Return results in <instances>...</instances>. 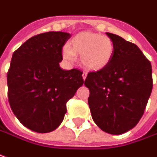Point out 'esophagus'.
Masks as SVG:
<instances>
[{"mask_svg":"<svg viewBox=\"0 0 157 157\" xmlns=\"http://www.w3.org/2000/svg\"><path fill=\"white\" fill-rule=\"evenodd\" d=\"M82 77H83V79L85 80V79L86 78V77H87V72H86V71H84L83 74H82Z\"/></svg>","mask_w":157,"mask_h":157,"instance_id":"34e87169","label":"esophagus"}]
</instances>
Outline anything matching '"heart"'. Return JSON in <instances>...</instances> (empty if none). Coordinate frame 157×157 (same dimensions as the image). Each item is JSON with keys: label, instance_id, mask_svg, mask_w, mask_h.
Listing matches in <instances>:
<instances>
[{"label": "heart", "instance_id": "heart-1", "mask_svg": "<svg viewBox=\"0 0 157 157\" xmlns=\"http://www.w3.org/2000/svg\"><path fill=\"white\" fill-rule=\"evenodd\" d=\"M113 52V43L108 36L92 32L76 35L71 40V47L65 44L62 50L65 60L74 62L77 54L81 55L82 64L94 71L105 68L110 63Z\"/></svg>", "mask_w": 157, "mask_h": 157}]
</instances>
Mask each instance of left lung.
Returning <instances> with one entry per match:
<instances>
[{
  "label": "left lung",
  "instance_id": "8db88e82",
  "mask_svg": "<svg viewBox=\"0 0 157 157\" xmlns=\"http://www.w3.org/2000/svg\"><path fill=\"white\" fill-rule=\"evenodd\" d=\"M114 52L105 68L87 74L88 104L100 129L121 135L135 128L143 115L152 92V67L133 43L106 32Z\"/></svg>",
  "mask_w": 157,
  "mask_h": 157
}]
</instances>
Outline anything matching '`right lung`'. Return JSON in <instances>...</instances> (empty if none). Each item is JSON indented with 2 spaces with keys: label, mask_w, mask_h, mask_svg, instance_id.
<instances>
[{
  "label": "right lung",
  "mask_w": 157,
  "mask_h": 157,
  "mask_svg": "<svg viewBox=\"0 0 157 157\" xmlns=\"http://www.w3.org/2000/svg\"><path fill=\"white\" fill-rule=\"evenodd\" d=\"M71 35L50 31L34 36L14 53L8 71L10 107L23 126L49 133L63 121L66 102L84 80L80 70H62V49Z\"/></svg>",
  "instance_id": "add662e5"
}]
</instances>
